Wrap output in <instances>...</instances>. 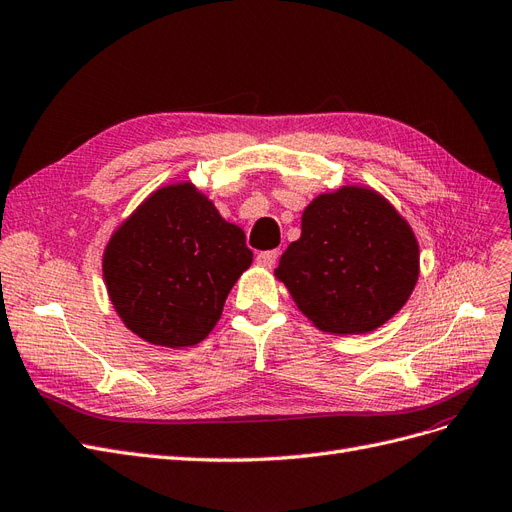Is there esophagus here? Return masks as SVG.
<instances>
[{"label": "esophagus", "instance_id": "obj_1", "mask_svg": "<svg viewBox=\"0 0 512 512\" xmlns=\"http://www.w3.org/2000/svg\"><path fill=\"white\" fill-rule=\"evenodd\" d=\"M278 259V251H261L257 255V263L263 268H274V263Z\"/></svg>", "mask_w": 512, "mask_h": 512}]
</instances>
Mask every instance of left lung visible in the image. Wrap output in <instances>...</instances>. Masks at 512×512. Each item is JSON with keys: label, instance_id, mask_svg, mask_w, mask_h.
Here are the masks:
<instances>
[{"label": "left lung", "instance_id": "left-lung-1", "mask_svg": "<svg viewBox=\"0 0 512 512\" xmlns=\"http://www.w3.org/2000/svg\"><path fill=\"white\" fill-rule=\"evenodd\" d=\"M274 274L323 332L366 334L410 298L419 244L383 195L364 187L323 193L302 214V236Z\"/></svg>", "mask_w": 512, "mask_h": 512}]
</instances>
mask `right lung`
<instances>
[{"label":"right lung","mask_w":512,"mask_h":512,"mask_svg":"<svg viewBox=\"0 0 512 512\" xmlns=\"http://www.w3.org/2000/svg\"><path fill=\"white\" fill-rule=\"evenodd\" d=\"M244 232L191 183L157 189L112 234L104 280L123 323L157 346H193L251 266Z\"/></svg>","instance_id":"obj_1"}]
</instances>
